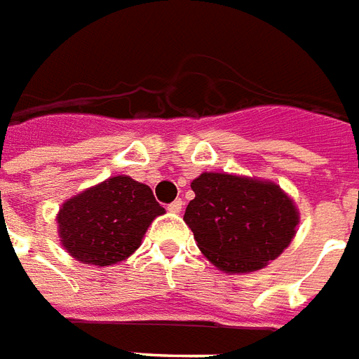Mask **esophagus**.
<instances>
[{
	"mask_svg": "<svg viewBox=\"0 0 359 359\" xmlns=\"http://www.w3.org/2000/svg\"><path fill=\"white\" fill-rule=\"evenodd\" d=\"M182 207H184L182 199H175L168 205V210H170V212H174V215H177V212H182Z\"/></svg>",
	"mask_w": 359,
	"mask_h": 359,
	"instance_id": "1",
	"label": "esophagus"
}]
</instances>
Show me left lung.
<instances>
[{"mask_svg": "<svg viewBox=\"0 0 359 359\" xmlns=\"http://www.w3.org/2000/svg\"><path fill=\"white\" fill-rule=\"evenodd\" d=\"M184 220L210 263L226 273L259 271L288 248L299 222L288 195L271 182L201 174Z\"/></svg>", "mask_w": 359, "mask_h": 359, "instance_id": "8db88e82", "label": "left lung"}]
</instances>
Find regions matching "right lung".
I'll use <instances>...</instances> for the list:
<instances>
[{"label":"right lung","mask_w":359,"mask_h":359,"mask_svg":"<svg viewBox=\"0 0 359 359\" xmlns=\"http://www.w3.org/2000/svg\"><path fill=\"white\" fill-rule=\"evenodd\" d=\"M164 208L151 187L116 175L63 203L60 238L71 257L86 265H114L141 245L147 228Z\"/></svg>","instance_id":"right-lung-1"}]
</instances>
